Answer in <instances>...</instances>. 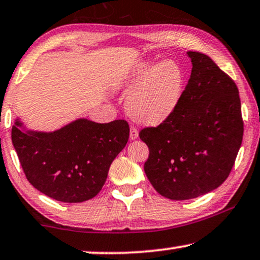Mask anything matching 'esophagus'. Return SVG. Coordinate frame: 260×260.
<instances>
[{
    "label": "esophagus",
    "mask_w": 260,
    "mask_h": 260,
    "mask_svg": "<svg viewBox=\"0 0 260 260\" xmlns=\"http://www.w3.org/2000/svg\"><path fill=\"white\" fill-rule=\"evenodd\" d=\"M139 137V132H138V129L134 126H131V131H129V138L132 140H136L137 138Z\"/></svg>",
    "instance_id": "1"
}]
</instances>
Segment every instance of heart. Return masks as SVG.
I'll use <instances>...</instances> for the list:
<instances>
[{"label":"heart","mask_w":260,"mask_h":260,"mask_svg":"<svg viewBox=\"0 0 260 260\" xmlns=\"http://www.w3.org/2000/svg\"><path fill=\"white\" fill-rule=\"evenodd\" d=\"M185 74L176 61L154 60L138 63L133 70L116 79L117 88H132L127 96V112L138 122L158 124L165 121L181 101Z\"/></svg>","instance_id":"heart-1"}]
</instances>
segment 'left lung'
<instances>
[{"instance_id": "obj_1", "label": "left lung", "mask_w": 260, "mask_h": 260, "mask_svg": "<svg viewBox=\"0 0 260 260\" xmlns=\"http://www.w3.org/2000/svg\"><path fill=\"white\" fill-rule=\"evenodd\" d=\"M191 75L177 108L139 137L148 146L144 170L166 199L182 201L216 189L231 174L244 134L239 90L207 54L189 51Z\"/></svg>"}]
</instances>
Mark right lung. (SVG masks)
I'll return each mask as SVG.
<instances>
[{
  "label": "right lung",
  "mask_w": 260,
  "mask_h": 260,
  "mask_svg": "<svg viewBox=\"0 0 260 260\" xmlns=\"http://www.w3.org/2000/svg\"><path fill=\"white\" fill-rule=\"evenodd\" d=\"M21 126L16 120L12 141L26 178L40 192L67 203L98 195L129 137L126 120L79 119L52 133L25 132Z\"/></svg>",
  "instance_id": "add662e5"
}]
</instances>
